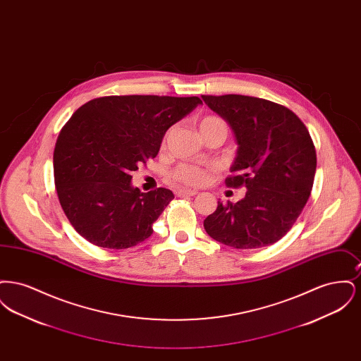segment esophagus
<instances>
[{
    "mask_svg": "<svg viewBox=\"0 0 361 361\" xmlns=\"http://www.w3.org/2000/svg\"><path fill=\"white\" fill-rule=\"evenodd\" d=\"M195 195H197V190H195V189H178L177 190V196H180V197H184V196H195Z\"/></svg>",
    "mask_w": 361,
    "mask_h": 361,
    "instance_id": "esophagus-1",
    "label": "esophagus"
}]
</instances>
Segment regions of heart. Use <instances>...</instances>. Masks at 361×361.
Instances as JSON below:
<instances>
[{"instance_id":"1","label":"heart","mask_w":361,"mask_h":361,"mask_svg":"<svg viewBox=\"0 0 361 361\" xmlns=\"http://www.w3.org/2000/svg\"><path fill=\"white\" fill-rule=\"evenodd\" d=\"M214 126H221L226 128V124L221 118H216V116H207L203 121H200L199 124V128L200 130H204L208 127H214ZM174 178L183 184H187V185H200L206 181L207 173L200 169V168H196V166H181L178 168L176 173H174Z\"/></svg>"}]
</instances>
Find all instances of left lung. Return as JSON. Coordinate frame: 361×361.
Here are the masks:
<instances>
[{"label": "left lung", "mask_w": 361, "mask_h": 361, "mask_svg": "<svg viewBox=\"0 0 361 361\" xmlns=\"http://www.w3.org/2000/svg\"><path fill=\"white\" fill-rule=\"evenodd\" d=\"M233 130L238 145L228 187L246 188L237 203L218 202L207 234L235 249H258L287 234L309 200L317 153L309 131L288 108L242 94L202 96Z\"/></svg>", "instance_id": "obj_1"}]
</instances>
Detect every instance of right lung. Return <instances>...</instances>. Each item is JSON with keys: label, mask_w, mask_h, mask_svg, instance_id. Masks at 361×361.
Wrapping results in <instances>:
<instances>
[{"label": "right lung", "mask_w": 361, "mask_h": 361, "mask_svg": "<svg viewBox=\"0 0 361 361\" xmlns=\"http://www.w3.org/2000/svg\"><path fill=\"white\" fill-rule=\"evenodd\" d=\"M202 100L171 96H108L80 106L61 130L54 150L59 203L75 231L105 249L147 240L174 197L131 184V172L154 158L166 131Z\"/></svg>", "instance_id": "obj_1"}]
</instances>
